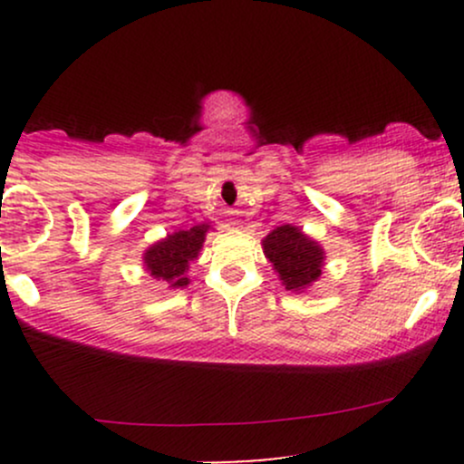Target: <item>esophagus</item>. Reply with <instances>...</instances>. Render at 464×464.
Instances as JSON below:
<instances>
[{"label": "esophagus", "instance_id": "esophagus-1", "mask_svg": "<svg viewBox=\"0 0 464 464\" xmlns=\"http://www.w3.org/2000/svg\"><path fill=\"white\" fill-rule=\"evenodd\" d=\"M233 225H236V222H233Z\"/></svg>", "mask_w": 464, "mask_h": 464}]
</instances>
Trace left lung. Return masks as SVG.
Returning a JSON list of instances; mask_svg holds the SVG:
<instances>
[{
  "label": "left lung",
  "mask_w": 464,
  "mask_h": 464,
  "mask_svg": "<svg viewBox=\"0 0 464 464\" xmlns=\"http://www.w3.org/2000/svg\"><path fill=\"white\" fill-rule=\"evenodd\" d=\"M262 246L285 290L303 292L323 275L324 250L299 227H276L262 239Z\"/></svg>",
  "instance_id": "1"
}]
</instances>
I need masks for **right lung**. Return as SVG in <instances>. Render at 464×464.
<instances>
[{"instance_id":"right-lung-1","label":"right lung","mask_w":464,"mask_h":464,"mask_svg":"<svg viewBox=\"0 0 464 464\" xmlns=\"http://www.w3.org/2000/svg\"><path fill=\"white\" fill-rule=\"evenodd\" d=\"M209 225H196L188 231H174L159 239L143 253V266L157 281H165L169 287H185L189 284V262L198 257Z\"/></svg>"}]
</instances>
